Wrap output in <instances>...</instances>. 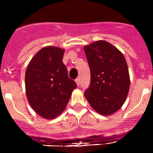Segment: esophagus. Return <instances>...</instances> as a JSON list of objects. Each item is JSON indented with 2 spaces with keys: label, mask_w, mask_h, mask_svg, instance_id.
Wrapping results in <instances>:
<instances>
[{
  "label": "esophagus",
  "mask_w": 153,
  "mask_h": 153,
  "mask_svg": "<svg viewBox=\"0 0 153 153\" xmlns=\"http://www.w3.org/2000/svg\"><path fill=\"white\" fill-rule=\"evenodd\" d=\"M75 82H76V84H77V85L78 86H79L80 85V78H77L76 79H75Z\"/></svg>",
  "instance_id": "34e87169"
}]
</instances>
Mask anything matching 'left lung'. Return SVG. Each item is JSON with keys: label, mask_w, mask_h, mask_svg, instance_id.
Returning a JSON list of instances; mask_svg holds the SVG:
<instances>
[{"label": "left lung", "mask_w": 153, "mask_h": 153, "mask_svg": "<svg viewBox=\"0 0 153 153\" xmlns=\"http://www.w3.org/2000/svg\"><path fill=\"white\" fill-rule=\"evenodd\" d=\"M91 73L84 96L92 109L102 115L115 113L129 92V69L122 53L109 42L97 41L84 47Z\"/></svg>", "instance_id": "left-lung-1"}]
</instances>
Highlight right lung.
<instances>
[{
    "label": "right lung",
    "mask_w": 153,
    "mask_h": 153,
    "mask_svg": "<svg viewBox=\"0 0 153 153\" xmlns=\"http://www.w3.org/2000/svg\"><path fill=\"white\" fill-rule=\"evenodd\" d=\"M64 49L46 47L29 63L25 74L26 93L33 110L53 119L65 109L76 84L68 77L63 63Z\"/></svg>",
    "instance_id": "obj_1"
}]
</instances>
